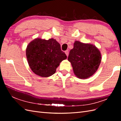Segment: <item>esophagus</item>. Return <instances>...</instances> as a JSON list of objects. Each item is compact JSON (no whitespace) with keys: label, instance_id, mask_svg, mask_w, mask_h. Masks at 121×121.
I'll use <instances>...</instances> for the list:
<instances>
[{"label":"esophagus","instance_id":"34e87169","mask_svg":"<svg viewBox=\"0 0 121 121\" xmlns=\"http://www.w3.org/2000/svg\"><path fill=\"white\" fill-rule=\"evenodd\" d=\"M65 54L67 55V56H68V55H69V50H67L66 51H65Z\"/></svg>","mask_w":121,"mask_h":121}]
</instances>
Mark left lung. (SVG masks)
Segmentation results:
<instances>
[{"label":"left lung","instance_id":"left-lung-1","mask_svg":"<svg viewBox=\"0 0 121 121\" xmlns=\"http://www.w3.org/2000/svg\"><path fill=\"white\" fill-rule=\"evenodd\" d=\"M68 60L71 62L75 75L80 79H87L96 72L101 57L95 46L76 41L74 48L69 52Z\"/></svg>","mask_w":121,"mask_h":121}]
</instances>
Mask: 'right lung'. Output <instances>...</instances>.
<instances>
[{
    "instance_id": "obj_1",
    "label": "right lung",
    "mask_w": 121,
    "mask_h": 121,
    "mask_svg": "<svg viewBox=\"0 0 121 121\" xmlns=\"http://www.w3.org/2000/svg\"><path fill=\"white\" fill-rule=\"evenodd\" d=\"M26 56L32 71L42 77L54 74L60 62L67 57L60 44L52 38L33 40L27 46Z\"/></svg>"
}]
</instances>
